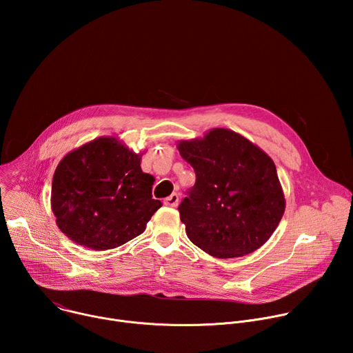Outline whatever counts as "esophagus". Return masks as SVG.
<instances>
[{"label": "esophagus", "instance_id": "1", "mask_svg": "<svg viewBox=\"0 0 353 353\" xmlns=\"http://www.w3.org/2000/svg\"><path fill=\"white\" fill-rule=\"evenodd\" d=\"M163 204L168 205V207H177V204H179V194H177V192H173L172 195H169L168 198H165Z\"/></svg>", "mask_w": 353, "mask_h": 353}]
</instances>
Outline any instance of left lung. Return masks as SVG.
<instances>
[{"label":"left lung","mask_w":353,"mask_h":353,"mask_svg":"<svg viewBox=\"0 0 353 353\" xmlns=\"http://www.w3.org/2000/svg\"><path fill=\"white\" fill-rule=\"evenodd\" d=\"M195 184L179 205L188 239L218 259L253 253L274 233L285 198L272 159L225 128L179 143Z\"/></svg>","instance_id":"obj_1"}]
</instances>
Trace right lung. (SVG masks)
Segmentation results:
<instances>
[{"label":"right lung","instance_id":"add662e5","mask_svg":"<svg viewBox=\"0 0 353 353\" xmlns=\"http://www.w3.org/2000/svg\"><path fill=\"white\" fill-rule=\"evenodd\" d=\"M154 176L114 138H99L70 152L57 166L52 210L63 233L92 250L119 247L141 234L161 207Z\"/></svg>","mask_w":353,"mask_h":353}]
</instances>
